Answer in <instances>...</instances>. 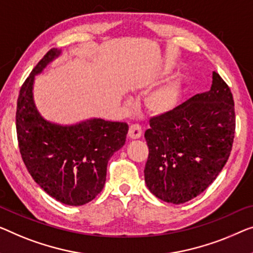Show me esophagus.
I'll return each mask as SVG.
<instances>
[{
	"mask_svg": "<svg viewBox=\"0 0 253 253\" xmlns=\"http://www.w3.org/2000/svg\"><path fill=\"white\" fill-rule=\"evenodd\" d=\"M142 136V128L138 125H131L128 129V137L131 139H136Z\"/></svg>",
	"mask_w": 253,
	"mask_h": 253,
	"instance_id": "obj_1",
	"label": "esophagus"
}]
</instances>
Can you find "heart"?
Instances as JSON below:
<instances>
[{"label": "heart", "instance_id": "heart-1", "mask_svg": "<svg viewBox=\"0 0 253 253\" xmlns=\"http://www.w3.org/2000/svg\"><path fill=\"white\" fill-rule=\"evenodd\" d=\"M170 70L163 68L153 76L144 82V88H150L168 76ZM183 94V82L179 77H175L161 85L160 87L151 92L144 99V108L146 112L152 117H166L174 112L178 108Z\"/></svg>", "mask_w": 253, "mask_h": 253}]
</instances>
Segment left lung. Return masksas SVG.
<instances>
[{
    "label": "left lung",
    "instance_id": "obj_1",
    "mask_svg": "<svg viewBox=\"0 0 253 253\" xmlns=\"http://www.w3.org/2000/svg\"><path fill=\"white\" fill-rule=\"evenodd\" d=\"M150 126L144 134L146 186L165 202L190 201L217 178L231 154L235 134L231 89L213 71L210 90L191 97L170 115L153 117Z\"/></svg>",
    "mask_w": 253,
    "mask_h": 253
}]
</instances>
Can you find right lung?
Returning <instances> with one entry per match:
<instances>
[{
  "label": "right lung",
  "instance_id": "obj_1",
  "mask_svg": "<svg viewBox=\"0 0 253 253\" xmlns=\"http://www.w3.org/2000/svg\"><path fill=\"white\" fill-rule=\"evenodd\" d=\"M60 54L58 48L48 51L21 86L17 136L22 160L33 179L56 201L83 206L102 191L108 161L125 144L128 125L101 118L59 125L41 116L34 102V81Z\"/></svg>",
  "mask_w": 253,
  "mask_h": 253
}]
</instances>
